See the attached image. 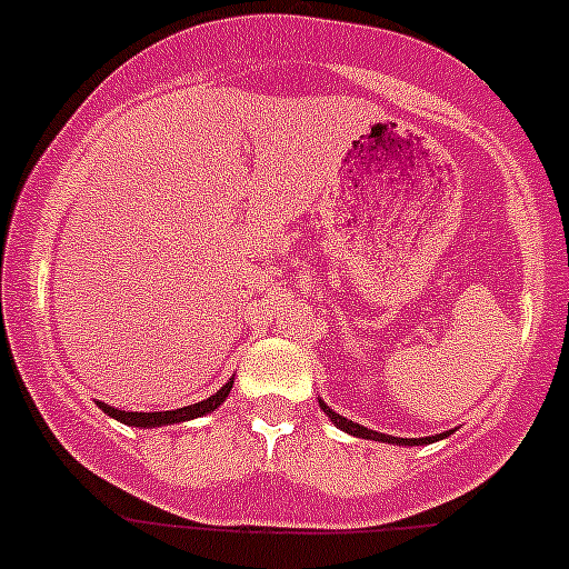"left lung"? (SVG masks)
I'll use <instances>...</instances> for the list:
<instances>
[{"label": "left lung", "mask_w": 569, "mask_h": 569, "mask_svg": "<svg viewBox=\"0 0 569 569\" xmlns=\"http://www.w3.org/2000/svg\"><path fill=\"white\" fill-rule=\"evenodd\" d=\"M319 406L325 409V415L330 417L332 423L338 426L341 431H347V435L352 437H361V440H375V442H392V446H426V442H437V440H446L451 431H442V435H431V437H392V435H380V431H372L367 429V426L361 423H352V420H347L343 415H336V411L330 409V406L325 403V400L319 398Z\"/></svg>", "instance_id": "obj_1"}]
</instances>
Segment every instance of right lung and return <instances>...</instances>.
<instances>
[{"mask_svg": "<svg viewBox=\"0 0 569 569\" xmlns=\"http://www.w3.org/2000/svg\"><path fill=\"white\" fill-rule=\"evenodd\" d=\"M231 389H233V378L228 380L226 387L217 389L211 398L200 400V403L182 406V409H171V411H121V409H114V406H107V403H98V409H101L103 415L114 417V420H121L123 426H134V429H160V426L186 423V420H194V417L211 415V411L220 409L222 400L231 395Z\"/></svg>", "mask_w": 569, "mask_h": 569, "instance_id": "right-lung-1", "label": "right lung"}]
</instances>
